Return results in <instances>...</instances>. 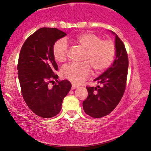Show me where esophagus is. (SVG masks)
I'll list each match as a JSON object with an SVG mask.
<instances>
[{
    "instance_id": "34e87169",
    "label": "esophagus",
    "mask_w": 151,
    "mask_h": 151,
    "mask_svg": "<svg viewBox=\"0 0 151 151\" xmlns=\"http://www.w3.org/2000/svg\"><path fill=\"white\" fill-rule=\"evenodd\" d=\"M78 86L76 85V84H72V86H71V89H75V88H78Z\"/></svg>"
}]
</instances>
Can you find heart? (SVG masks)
I'll use <instances>...</instances> for the list:
<instances>
[{
    "label": "heart",
    "instance_id": "heart-1",
    "mask_svg": "<svg viewBox=\"0 0 151 151\" xmlns=\"http://www.w3.org/2000/svg\"><path fill=\"white\" fill-rule=\"evenodd\" d=\"M70 42L84 51L82 63H69L61 69L62 76L74 84L83 82L91 72L101 73L110 67L115 58L116 47L111 40H102V37L91 32L82 33L69 38ZM55 60L63 62L67 59L69 49L64 40H58L52 49Z\"/></svg>",
    "mask_w": 151,
    "mask_h": 151
}]
</instances>
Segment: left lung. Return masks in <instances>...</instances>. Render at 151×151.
<instances>
[{"label":"left lung","mask_w":151,"mask_h":151,"mask_svg":"<svg viewBox=\"0 0 151 151\" xmlns=\"http://www.w3.org/2000/svg\"><path fill=\"white\" fill-rule=\"evenodd\" d=\"M115 47L116 57L112 66L94 80L102 86H86L88 96L82 106L84 112L95 118L112 112L121 100L127 86L129 58L124 45L116 34Z\"/></svg>","instance_id":"1"}]
</instances>
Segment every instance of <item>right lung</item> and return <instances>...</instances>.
I'll list each match as a JSON object with an SVG mask.
<instances>
[{"label": "right lung", "instance_id": "1", "mask_svg": "<svg viewBox=\"0 0 151 151\" xmlns=\"http://www.w3.org/2000/svg\"><path fill=\"white\" fill-rule=\"evenodd\" d=\"M66 35L56 28H40L27 38L20 51L17 69L22 96L31 111L43 118L58 114L71 87L68 80H58L52 51L54 43Z\"/></svg>", "mask_w": 151, "mask_h": 151}]
</instances>
